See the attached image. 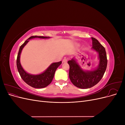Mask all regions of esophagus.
Masks as SVG:
<instances>
[{
    "label": "esophagus",
    "mask_w": 125,
    "mask_h": 125,
    "mask_svg": "<svg viewBox=\"0 0 125 125\" xmlns=\"http://www.w3.org/2000/svg\"><path fill=\"white\" fill-rule=\"evenodd\" d=\"M68 61V59L66 58H64L62 60V62H67Z\"/></svg>",
    "instance_id": "obj_1"
}]
</instances>
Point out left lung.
I'll return each instance as SVG.
<instances>
[{
  "label": "left lung",
  "instance_id": "obj_1",
  "mask_svg": "<svg viewBox=\"0 0 125 125\" xmlns=\"http://www.w3.org/2000/svg\"><path fill=\"white\" fill-rule=\"evenodd\" d=\"M92 48L99 53L100 63L97 68L93 71H84L73 59L68 62L70 68L69 76L71 82L80 89H88L96 85L103 78L106 69L107 59L105 48L97 40L92 37Z\"/></svg>",
  "mask_w": 125,
  "mask_h": 125
}]
</instances>
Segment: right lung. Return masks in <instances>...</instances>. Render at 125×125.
Wrapping results in <instances>:
<instances>
[{"label": "right lung", "instance_id": "obj_1", "mask_svg": "<svg viewBox=\"0 0 125 125\" xmlns=\"http://www.w3.org/2000/svg\"><path fill=\"white\" fill-rule=\"evenodd\" d=\"M33 38L47 39L49 38V37L43 36H32L29 37L27 40H26L25 42L21 45L19 48L17 58V67L21 78L23 79V80L26 83H27L30 86L34 88H44L52 82L54 77L55 71L59 66L61 65L62 61L52 63L46 70V71H45L43 73L40 74L32 75L26 73L21 65L20 62V54L22 49L24 47L25 45L28 43L29 40Z\"/></svg>", "mask_w": 125, "mask_h": 125}]
</instances>
